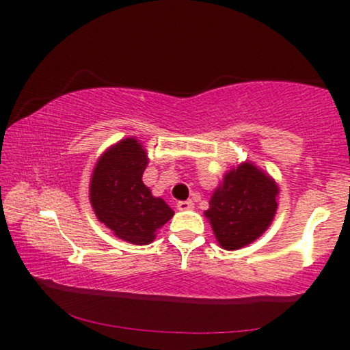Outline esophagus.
<instances>
[{
    "label": "esophagus",
    "mask_w": 350,
    "mask_h": 350,
    "mask_svg": "<svg viewBox=\"0 0 350 350\" xmlns=\"http://www.w3.org/2000/svg\"><path fill=\"white\" fill-rule=\"evenodd\" d=\"M176 207H178V211H191L194 204H192V200H179Z\"/></svg>",
    "instance_id": "34e87169"
}]
</instances>
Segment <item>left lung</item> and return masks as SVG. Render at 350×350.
I'll list each match as a JSON object with an SVG mask.
<instances>
[{
  "mask_svg": "<svg viewBox=\"0 0 350 350\" xmlns=\"http://www.w3.org/2000/svg\"><path fill=\"white\" fill-rule=\"evenodd\" d=\"M276 180L252 161L228 170L204 212L217 243L239 250L265 234L278 208Z\"/></svg>",
  "mask_w": 350,
  "mask_h": 350,
  "instance_id": "1",
  "label": "left lung"
}]
</instances>
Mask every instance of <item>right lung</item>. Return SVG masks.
<instances>
[{
  "label": "right lung",
  "mask_w": 350,
  "mask_h": 350,
  "mask_svg": "<svg viewBox=\"0 0 350 350\" xmlns=\"http://www.w3.org/2000/svg\"><path fill=\"white\" fill-rule=\"evenodd\" d=\"M148 152L138 139L111 144L95 164L90 178V204L95 215L115 237L133 245H148L174 215L161 198L144 186Z\"/></svg>",
  "instance_id": "1"
}]
</instances>
